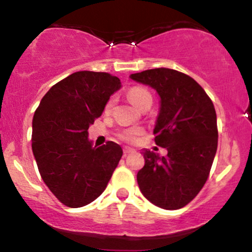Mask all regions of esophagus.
Wrapping results in <instances>:
<instances>
[{
	"mask_svg": "<svg viewBox=\"0 0 252 252\" xmlns=\"http://www.w3.org/2000/svg\"><path fill=\"white\" fill-rule=\"evenodd\" d=\"M131 153H135V149L130 148V147H124V148H123V154H124V156L131 154Z\"/></svg>",
	"mask_w": 252,
	"mask_h": 252,
	"instance_id": "obj_1",
	"label": "esophagus"
}]
</instances>
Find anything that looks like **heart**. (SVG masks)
<instances>
[{
    "instance_id": "1",
    "label": "heart",
    "mask_w": 252,
    "mask_h": 252,
    "mask_svg": "<svg viewBox=\"0 0 252 252\" xmlns=\"http://www.w3.org/2000/svg\"><path fill=\"white\" fill-rule=\"evenodd\" d=\"M128 97H129V99L131 100V103L134 104V105L137 106V108L144 102V100L148 99V98H152L149 92L143 88H132L128 92ZM112 104H114V99H110L108 104H106L105 109L106 110L111 109ZM140 134H141L140 129H138V128H131V129L126 130V131L123 132L122 138H123V140H126V141H135L136 136L140 135Z\"/></svg>"
}]
</instances>
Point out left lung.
<instances>
[{"label": "left lung", "instance_id": "left-lung-1", "mask_svg": "<svg viewBox=\"0 0 252 252\" xmlns=\"http://www.w3.org/2000/svg\"><path fill=\"white\" fill-rule=\"evenodd\" d=\"M130 79L150 86L160 97L155 142L168 152L160 158L142 150L146 163L137 173L138 187L152 204L179 210L209 178L218 146L215 106L193 78L172 68L147 70Z\"/></svg>", "mask_w": 252, "mask_h": 252}]
</instances>
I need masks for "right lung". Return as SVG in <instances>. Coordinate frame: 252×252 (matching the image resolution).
<instances>
[{
    "label": "right lung",
    "instance_id": "1",
    "mask_svg": "<svg viewBox=\"0 0 252 252\" xmlns=\"http://www.w3.org/2000/svg\"><path fill=\"white\" fill-rule=\"evenodd\" d=\"M122 88L105 72L79 71L48 90L34 112L32 149L46 186L68 207L97 199L122 158L120 144L94 147L89 126Z\"/></svg>",
    "mask_w": 252,
    "mask_h": 252
}]
</instances>
